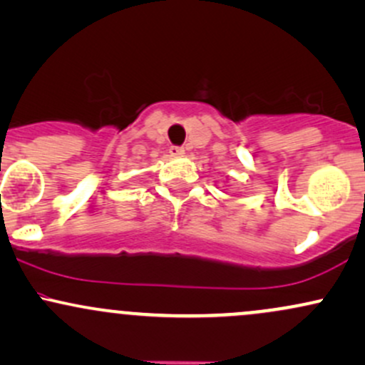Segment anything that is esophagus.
Here are the masks:
<instances>
[{"mask_svg": "<svg viewBox=\"0 0 365 365\" xmlns=\"http://www.w3.org/2000/svg\"><path fill=\"white\" fill-rule=\"evenodd\" d=\"M170 154L173 158H180V156H183V154H185V149L183 148H180V145H171L170 148Z\"/></svg>", "mask_w": 365, "mask_h": 365, "instance_id": "esophagus-1", "label": "esophagus"}]
</instances>
